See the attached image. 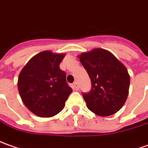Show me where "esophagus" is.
Wrapping results in <instances>:
<instances>
[{
	"label": "esophagus",
	"mask_w": 148,
	"mask_h": 148,
	"mask_svg": "<svg viewBox=\"0 0 148 148\" xmlns=\"http://www.w3.org/2000/svg\"><path fill=\"white\" fill-rule=\"evenodd\" d=\"M72 87L74 88V90H78V82H74L73 84H72Z\"/></svg>",
	"instance_id": "1"
}]
</instances>
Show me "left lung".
<instances>
[{
	"label": "left lung",
	"mask_w": 148,
	"mask_h": 148,
	"mask_svg": "<svg viewBox=\"0 0 148 148\" xmlns=\"http://www.w3.org/2000/svg\"><path fill=\"white\" fill-rule=\"evenodd\" d=\"M78 57L91 78V91L82 94L88 109L101 116L116 113L129 93L130 79L125 66L103 49H92Z\"/></svg>",
	"instance_id": "8db88e82"
}]
</instances>
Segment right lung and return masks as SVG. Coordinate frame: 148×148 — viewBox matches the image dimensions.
<instances>
[{
    "instance_id": "1",
    "label": "right lung",
    "mask_w": 148,
    "mask_h": 148,
    "mask_svg": "<svg viewBox=\"0 0 148 148\" xmlns=\"http://www.w3.org/2000/svg\"><path fill=\"white\" fill-rule=\"evenodd\" d=\"M63 53L44 51L32 57L19 74L18 89L25 106L35 115L51 117L64 108L72 92L59 65Z\"/></svg>"
}]
</instances>
